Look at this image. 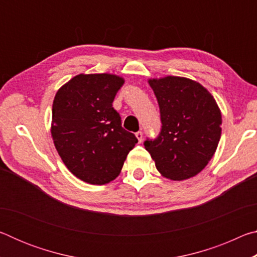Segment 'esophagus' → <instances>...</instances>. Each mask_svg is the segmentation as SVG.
<instances>
[{
    "label": "esophagus",
    "instance_id": "esophagus-1",
    "mask_svg": "<svg viewBox=\"0 0 257 257\" xmlns=\"http://www.w3.org/2000/svg\"><path fill=\"white\" fill-rule=\"evenodd\" d=\"M135 135H136V138H137L138 143H142L143 142V133L142 132H138V133H136Z\"/></svg>",
    "mask_w": 257,
    "mask_h": 257
}]
</instances>
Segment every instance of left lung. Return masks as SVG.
Listing matches in <instances>:
<instances>
[{
    "mask_svg": "<svg viewBox=\"0 0 257 257\" xmlns=\"http://www.w3.org/2000/svg\"><path fill=\"white\" fill-rule=\"evenodd\" d=\"M162 129L145 149L163 177L181 181L198 175L214 155L221 137L220 107L199 82L189 78H151Z\"/></svg>",
    "mask_w": 257,
    "mask_h": 257,
    "instance_id": "8db88e82",
    "label": "left lung"
}]
</instances>
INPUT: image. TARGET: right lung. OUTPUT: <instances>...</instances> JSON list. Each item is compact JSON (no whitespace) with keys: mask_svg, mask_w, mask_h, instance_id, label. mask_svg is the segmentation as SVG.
I'll return each instance as SVG.
<instances>
[{"mask_svg":"<svg viewBox=\"0 0 257 257\" xmlns=\"http://www.w3.org/2000/svg\"><path fill=\"white\" fill-rule=\"evenodd\" d=\"M123 84L122 77L112 73H80L56 92L52 138L69 171L87 184L114 180L138 142L121 127L119 113L112 107Z\"/></svg>","mask_w":257,"mask_h":257,"instance_id":"add662e5","label":"right lung"}]
</instances>
